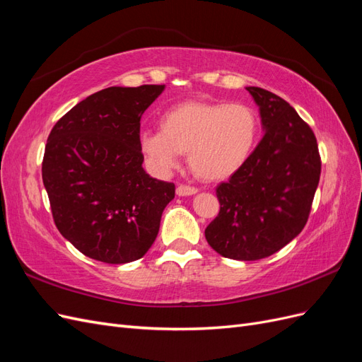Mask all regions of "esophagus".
<instances>
[{
  "instance_id": "esophagus-1",
  "label": "esophagus",
  "mask_w": 362,
  "mask_h": 362,
  "mask_svg": "<svg viewBox=\"0 0 362 362\" xmlns=\"http://www.w3.org/2000/svg\"><path fill=\"white\" fill-rule=\"evenodd\" d=\"M196 193H198V189L192 187V185H187V184H180L177 187V194L178 196H192V194H196Z\"/></svg>"
}]
</instances>
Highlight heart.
<instances>
[{"label": "heart", "mask_w": 362, "mask_h": 362, "mask_svg": "<svg viewBox=\"0 0 362 362\" xmlns=\"http://www.w3.org/2000/svg\"><path fill=\"white\" fill-rule=\"evenodd\" d=\"M161 129H145L139 145L149 166L169 173L189 152L194 173L221 181L242 169L258 145L259 117L246 104L185 101L160 117Z\"/></svg>", "instance_id": "b5f03b06"}]
</instances>
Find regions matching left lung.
I'll list each match as a JSON object with an SVG mask.
<instances>
[{
  "label": "left lung",
  "mask_w": 362,
  "mask_h": 362,
  "mask_svg": "<svg viewBox=\"0 0 362 362\" xmlns=\"http://www.w3.org/2000/svg\"><path fill=\"white\" fill-rule=\"evenodd\" d=\"M266 131L247 163L217 185L221 211L205 238L217 254L255 261L275 254L308 221L322 161L310 125L278 95L246 87Z\"/></svg>",
  "instance_id": "obj_1"
}]
</instances>
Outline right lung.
Here are the masks:
<instances>
[{"label":"right lung","instance_id":"right-lung-1","mask_svg":"<svg viewBox=\"0 0 362 362\" xmlns=\"http://www.w3.org/2000/svg\"><path fill=\"white\" fill-rule=\"evenodd\" d=\"M164 84L107 87L54 125L42 161L54 223L86 257L125 264L157 238L175 184L141 168L140 119Z\"/></svg>","mask_w":362,"mask_h":362}]
</instances>
